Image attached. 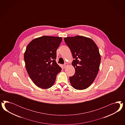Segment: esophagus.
<instances>
[{"mask_svg": "<svg viewBox=\"0 0 125 125\" xmlns=\"http://www.w3.org/2000/svg\"><path fill=\"white\" fill-rule=\"evenodd\" d=\"M68 65V64L67 63H65V64H64V69L66 68V67H67Z\"/></svg>", "mask_w": 125, "mask_h": 125, "instance_id": "obj_1", "label": "esophagus"}]
</instances>
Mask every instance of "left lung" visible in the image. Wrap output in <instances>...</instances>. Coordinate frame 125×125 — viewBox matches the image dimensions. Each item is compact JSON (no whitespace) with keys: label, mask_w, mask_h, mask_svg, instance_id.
I'll use <instances>...</instances> for the list:
<instances>
[{"label":"left lung","mask_w":125,"mask_h":125,"mask_svg":"<svg viewBox=\"0 0 125 125\" xmlns=\"http://www.w3.org/2000/svg\"><path fill=\"white\" fill-rule=\"evenodd\" d=\"M72 53L75 69L74 76L69 78L72 87L83 90L89 87L98 73L101 56L98 48L90 38L82 36L64 38Z\"/></svg>","instance_id":"obj_1"}]
</instances>
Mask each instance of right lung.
Returning a JSON list of instances; mask_svg holds the SVG:
<instances>
[{"mask_svg":"<svg viewBox=\"0 0 125 125\" xmlns=\"http://www.w3.org/2000/svg\"><path fill=\"white\" fill-rule=\"evenodd\" d=\"M62 40L61 37L44 36L33 39L27 46L24 57L27 72L41 88L51 87L61 71L55 60Z\"/></svg>","mask_w":125,"mask_h":125,"instance_id":"add662e5","label":"right lung"}]
</instances>
